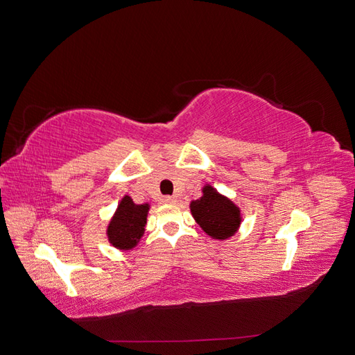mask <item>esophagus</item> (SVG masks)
I'll return each instance as SVG.
<instances>
[{
    "label": "esophagus",
    "mask_w": 355,
    "mask_h": 355,
    "mask_svg": "<svg viewBox=\"0 0 355 355\" xmlns=\"http://www.w3.org/2000/svg\"><path fill=\"white\" fill-rule=\"evenodd\" d=\"M163 202H166V204H176L178 202V198L176 197H164L163 198Z\"/></svg>",
    "instance_id": "1"
}]
</instances>
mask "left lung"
<instances>
[{
	"label": "left lung",
	"mask_w": 355,
	"mask_h": 355,
	"mask_svg": "<svg viewBox=\"0 0 355 355\" xmlns=\"http://www.w3.org/2000/svg\"><path fill=\"white\" fill-rule=\"evenodd\" d=\"M189 207L197 223L211 239L232 237L241 223L240 209L210 185L202 188V197L192 201Z\"/></svg>",
	"instance_id": "1"
}]
</instances>
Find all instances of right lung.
I'll list each match as a JSON object with an SVG mask.
<instances>
[{
  "mask_svg": "<svg viewBox=\"0 0 355 355\" xmlns=\"http://www.w3.org/2000/svg\"><path fill=\"white\" fill-rule=\"evenodd\" d=\"M149 204H135L133 200L125 196L108 225V240L120 250H130L145 232L146 216Z\"/></svg>",
  "mask_w": 355,
  "mask_h": 355,
  "instance_id": "1",
  "label": "right lung"
}]
</instances>
